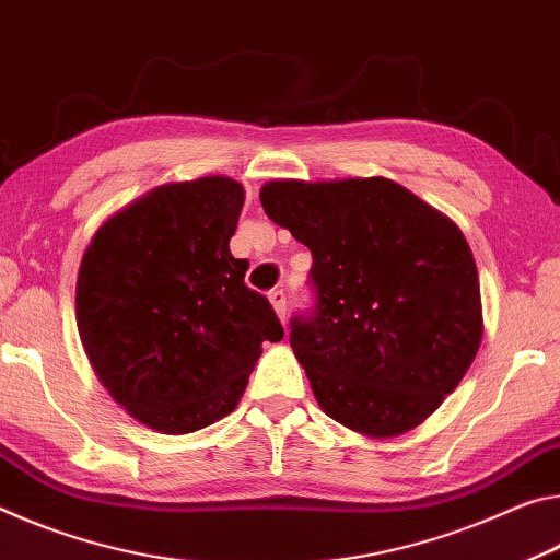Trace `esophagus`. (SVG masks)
Listing matches in <instances>:
<instances>
[{"label": "esophagus", "instance_id": "esophagus-1", "mask_svg": "<svg viewBox=\"0 0 560 560\" xmlns=\"http://www.w3.org/2000/svg\"><path fill=\"white\" fill-rule=\"evenodd\" d=\"M270 302H272V307H275V313H278V317L282 319V323H285V315H288V298H285V290H270Z\"/></svg>", "mask_w": 560, "mask_h": 560}]
</instances>
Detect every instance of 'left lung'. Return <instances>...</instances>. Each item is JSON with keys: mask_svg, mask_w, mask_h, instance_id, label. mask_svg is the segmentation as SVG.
I'll return each mask as SVG.
<instances>
[{"mask_svg": "<svg viewBox=\"0 0 560 560\" xmlns=\"http://www.w3.org/2000/svg\"><path fill=\"white\" fill-rule=\"evenodd\" d=\"M260 203L313 253L315 305L290 319V345L319 407L377 439L421 424L481 345L459 228L387 178L272 180Z\"/></svg>", "mask_w": 560, "mask_h": 560, "instance_id": "8db88e82", "label": "left lung"}]
</instances>
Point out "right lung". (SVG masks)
<instances>
[{
    "label": "right lung",
    "mask_w": 560,
    "mask_h": 560,
    "mask_svg": "<svg viewBox=\"0 0 560 560\" xmlns=\"http://www.w3.org/2000/svg\"><path fill=\"white\" fill-rule=\"evenodd\" d=\"M243 186L223 176L153 188L108 218L77 280V325L98 380L159 432L231 415L262 342L282 340L270 300L245 285L231 237Z\"/></svg>",
    "instance_id": "obj_1"
}]
</instances>
